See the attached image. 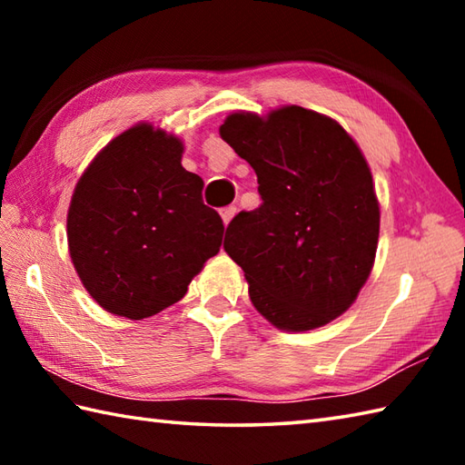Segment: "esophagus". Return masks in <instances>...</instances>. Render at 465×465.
<instances>
[{
    "label": "esophagus",
    "mask_w": 465,
    "mask_h": 465,
    "mask_svg": "<svg viewBox=\"0 0 465 465\" xmlns=\"http://www.w3.org/2000/svg\"><path fill=\"white\" fill-rule=\"evenodd\" d=\"M220 215H222V220H223V223L227 225L232 222V217L235 215V207L233 205H227V207H223V210L220 212Z\"/></svg>",
    "instance_id": "obj_1"
}]
</instances>
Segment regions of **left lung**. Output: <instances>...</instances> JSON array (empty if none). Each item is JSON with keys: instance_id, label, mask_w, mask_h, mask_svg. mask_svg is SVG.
<instances>
[{"instance_id": "obj_1", "label": "left lung", "mask_w": 465, "mask_h": 465, "mask_svg": "<svg viewBox=\"0 0 465 465\" xmlns=\"http://www.w3.org/2000/svg\"><path fill=\"white\" fill-rule=\"evenodd\" d=\"M220 135L260 183L262 205L235 215L223 242L255 310L285 331L330 323L358 298L378 250L380 203L358 143L300 105L232 114Z\"/></svg>"}]
</instances>
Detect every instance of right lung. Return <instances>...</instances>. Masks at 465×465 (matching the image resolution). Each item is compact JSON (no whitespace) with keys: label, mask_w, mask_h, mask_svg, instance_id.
I'll list each match as a JSON object with an SVG mask.
<instances>
[{"label":"right lung","mask_w":465,"mask_h":465,"mask_svg":"<svg viewBox=\"0 0 465 465\" xmlns=\"http://www.w3.org/2000/svg\"><path fill=\"white\" fill-rule=\"evenodd\" d=\"M183 143L137 124L95 155L75 185L67 245L84 288L105 312L143 320L180 302L220 252L223 222L182 165Z\"/></svg>","instance_id":"add662e5"}]
</instances>
